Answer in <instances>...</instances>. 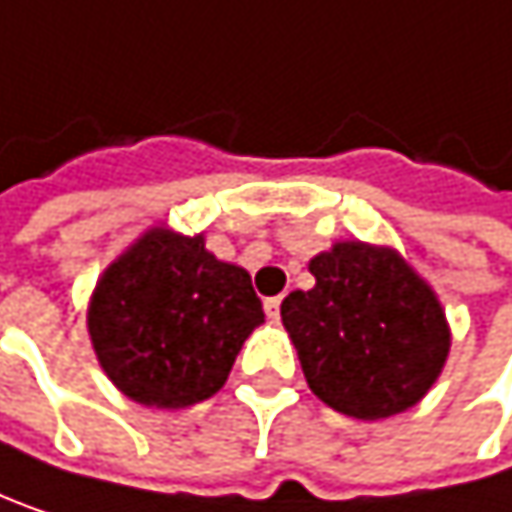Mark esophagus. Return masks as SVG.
Returning a JSON list of instances; mask_svg holds the SVG:
<instances>
[{
  "label": "esophagus",
  "mask_w": 512,
  "mask_h": 512,
  "mask_svg": "<svg viewBox=\"0 0 512 512\" xmlns=\"http://www.w3.org/2000/svg\"><path fill=\"white\" fill-rule=\"evenodd\" d=\"M280 304H283L280 295H277V298H265V313H268V319H280Z\"/></svg>",
  "instance_id": "obj_1"
}]
</instances>
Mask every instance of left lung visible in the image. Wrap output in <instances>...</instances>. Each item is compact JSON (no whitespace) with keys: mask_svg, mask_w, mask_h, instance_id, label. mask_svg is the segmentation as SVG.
Returning <instances> with one entry per match:
<instances>
[{"mask_svg":"<svg viewBox=\"0 0 512 512\" xmlns=\"http://www.w3.org/2000/svg\"><path fill=\"white\" fill-rule=\"evenodd\" d=\"M310 274L316 286L280 307L310 390L358 420L417 405L450 352L432 286L396 250L364 241H337Z\"/></svg>","mask_w":512,"mask_h":512,"instance_id":"left-lung-1","label":"left lung"}]
</instances>
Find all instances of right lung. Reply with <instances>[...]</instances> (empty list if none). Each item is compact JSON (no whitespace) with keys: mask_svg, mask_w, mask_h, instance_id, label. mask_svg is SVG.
Wrapping results in <instances>:
<instances>
[{"mask_svg":"<svg viewBox=\"0 0 512 512\" xmlns=\"http://www.w3.org/2000/svg\"><path fill=\"white\" fill-rule=\"evenodd\" d=\"M86 322L104 373L128 399L187 408L226 384L265 313L250 274L208 253L202 235L154 226L101 274Z\"/></svg>","mask_w":512,"mask_h":512,"instance_id":"obj_1","label":"right lung"}]
</instances>
